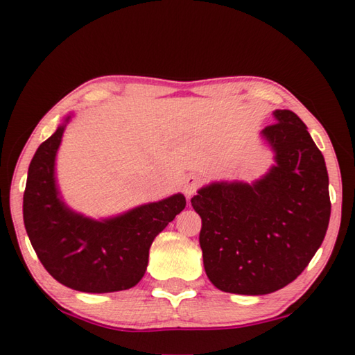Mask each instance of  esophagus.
<instances>
[{
  "instance_id": "34e87169",
  "label": "esophagus",
  "mask_w": 355,
  "mask_h": 355,
  "mask_svg": "<svg viewBox=\"0 0 355 355\" xmlns=\"http://www.w3.org/2000/svg\"><path fill=\"white\" fill-rule=\"evenodd\" d=\"M200 184V178L197 175H186L183 178L182 182V188H183V192L186 194V197H191L192 194H194L196 189L199 188Z\"/></svg>"
}]
</instances>
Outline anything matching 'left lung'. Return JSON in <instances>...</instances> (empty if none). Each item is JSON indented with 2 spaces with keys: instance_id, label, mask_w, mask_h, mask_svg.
I'll use <instances>...</instances> for the list:
<instances>
[{
  "instance_id": "8db88e82",
  "label": "left lung",
  "mask_w": 355,
  "mask_h": 355,
  "mask_svg": "<svg viewBox=\"0 0 355 355\" xmlns=\"http://www.w3.org/2000/svg\"><path fill=\"white\" fill-rule=\"evenodd\" d=\"M261 137L275 164L252 183L214 182L191 205L202 218L203 266L220 291L260 296L286 286L307 268L330 219L324 156L305 123L275 110Z\"/></svg>"
}]
</instances>
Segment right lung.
Masks as SVG:
<instances>
[{
	"mask_svg": "<svg viewBox=\"0 0 355 355\" xmlns=\"http://www.w3.org/2000/svg\"><path fill=\"white\" fill-rule=\"evenodd\" d=\"M71 114L42 142L28 169L23 220L44 268L59 284L83 293L122 291L139 284L153 239L186 207L183 194L92 219L62 200L56 155Z\"/></svg>",
	"mask_w": 355,
	"mask_h": 355,
	"instance_id": "1",
	"label": "right lung"
}]
</instances>
